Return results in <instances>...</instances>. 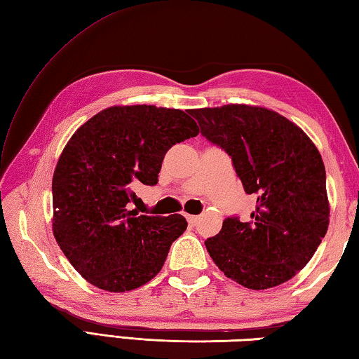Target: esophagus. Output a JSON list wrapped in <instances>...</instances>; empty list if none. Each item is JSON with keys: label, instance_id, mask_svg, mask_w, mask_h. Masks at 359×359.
Listing matches in <instances>:
<instances>
[{"label": "esophagus", "instance_id": "obj_1", "mask_svg": "<svg viewBox=\"0 0 359 359\" xmlns=\"http://www.w3.org/2000/svg\"><path fill=\"white\" fill-rule=\"evenodd\" d=\"M187 222L191 226H195L198 223V217L197 215H187Z\"/></svg>", "mask_w": 359, "mask_h": 359}]
</instances>
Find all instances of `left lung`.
Instances as JSON below:
<instances>
[{"label":"left lung","instance_id":"1","mask_svg":"<svg viewBox=\"0 0 359 359\" xmlns=\"http://www.w3.org/2000/svg\"><path fill=\"white\" fill-rule=\"evenodd\" d=\"M201 134L233 159L247 194L256 197L252 220L228 217L205 241L223 273L262 290L289 281L313 258L330 223L325 165L302 128L261 106L192 109Z\"/></svg>","mask_w":359,"mask_h":359}]
</instances>
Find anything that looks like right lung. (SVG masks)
<instances>
[{
	"label": "right lung",
	"mask_w": 359,
	"mask_h": 359,
	"mask_svg": "<svg viewBox=\"0 0 359 359\" xmlns=\"http://www.w3.org/2000/svg\"><path fill=\"white\" fill-rule=\"evenodd\" d=\"M198 133L184 111L111 106L67 142L53 175V234L90 285L125 292L161 272L187 222L181 214L128 211L136 197L131 187L137 181L156 184L168 148Z\"/></svg>",
	"instance_id": "add662e5"
}]
</instances>
